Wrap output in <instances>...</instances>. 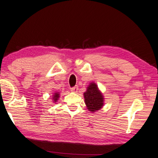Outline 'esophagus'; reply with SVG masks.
<instances>
[{
  "instance_id": "1",
  "label": "esophagus",
  "mask_w": 158,
  "mask_h": 158,
  "mask_svg": "<svg viewBox=\"0 0 158 158\" xmlns=\"http://www.w3.org/2000/svg\"><path fill=\"white\" fill-rule=\"evenodd\" d=\"M78 89H79L78 86L76 85V86H75V87H73V88H71L70 89V91L73 92H75V93H77V92H78Z\"/></svg>"
}]
</instances>
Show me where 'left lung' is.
I'll list each match as a JSON object with an SVG mask.
<instances>
[{"label": "left lung", "instance_id": "1", "mask_svg": "<svg viewBox=\"0 0 158 158\" xmlns=\"http://www.w3.org/2000/svg\"><path fill=\"white\" fill-rule=\"evenodd\" d=\"M85 103L87 109L92 112L101 110L104 106V97L94 82H91L83 93Z\"/></svg>", "mask_w": 158, "mask_h": 158}]
</instances>
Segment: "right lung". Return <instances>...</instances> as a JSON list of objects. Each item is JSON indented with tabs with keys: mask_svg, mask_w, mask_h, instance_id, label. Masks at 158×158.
Instances as JSON below:
<instances>
[{
	"mask_svg": "<svg viewBox=\"0 0 158 158\" xmlns=\"http://www.w3.org/2000/svg\"><path fill=\"white\" fill-rule=\"evenodd\" d=\"M60 92H54L53 95L52 96V100L54 103H56V102L58 101L59 98H60Z\"/></svg>",
	"mask_w": 158,
	"mask_h": 158,
	"instance_id": "obj_1",
	"label": "right lung"
}]
</instances>
